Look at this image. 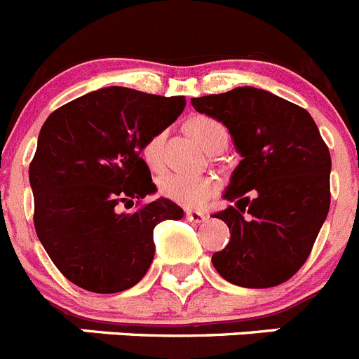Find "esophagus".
Listing matches in <instances>:
<instances>
[{"label":"esophagus","mask_w":359,"mask_h":359,"mask_svg":"<svg viewBox=\"0 0 359 359\" xmlns=\"http://www.w3.org/2000/svg\"><path fill=\"white\" fill-rule=\"evenodd\" d=\"M186 218L189 219L191 224H202V222H205V218H208V216L200 211H191V209H189V211H186Z\"/></svg>","instance_id":"esophagus-1"}]
</instances>
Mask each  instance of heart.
Instances as JSON below:
<instances>
[{
	"mask_svg": "<svg viewBox=\"0 0 359 359\" xmlns=\"http://www.w3.org/2000/svg\"><path fill=\"white\" fill-rule=\"evenodd\" d=\"M187 132L211 154L222 151L229 143V132L224 123L211 116H193L186 125ZM164 132L151 135L143 147V159L151 170L163 164ZM159 191L164 198L184 205L200 208L218 191V180L209 175H187V173H166L159 179Z\"/></svg>",
	"mask_w": 359,
	"mask_h": 359,
	"instance_id": "b5f03b06",
	"label": "heart"
}]
</instances>
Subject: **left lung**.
I'll use <instances>...</instances> for the list:
<instances>
[{"mask_svg": "<svg viewBox=\"0 0 359 359\" xmlns=\"http://www.w3.org/2000/svg\"><path fill=\"white\" fill-rule=\"evenodd\" d=\"M191 105L229 128L241 156L224 193L236 205L215 215L231 231L211 259L216 272L243 288L288 280L308 259L331 203V156L318 127L306 109L248 86Z\"/></svg>", "mask_w": 359, "mask_h": 359, "instance_id": "obj_1", "label": "left lung"}]
</instances>
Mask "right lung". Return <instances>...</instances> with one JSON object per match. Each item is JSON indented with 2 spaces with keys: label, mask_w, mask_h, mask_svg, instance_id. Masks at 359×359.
Returning a JSON list of instances; mask_svg holds the SVG:
<instances>
[{
  "label": "right lung",
  "mask_w": 359,
  "mask_h": 359,
  "mask_svg": "<svg viewBox=\"0 0 359 359\" xmlns=\"http://www.w3.org/2000/svg\"><path fill=\"white\" fill-rule=\"evenodd\" d=\"M184 107V96L103 87L48 116L28 172L34 224L48 256L73 284L95 293L132 288L154 259L156 225L184 216L168 198L134 212L116 209L157 191L140 154Z\"/></svg>",
  "instance_id": "obj_1"
}]
</instances>
